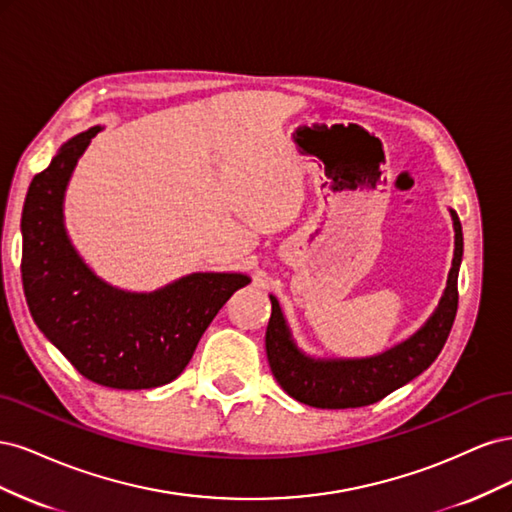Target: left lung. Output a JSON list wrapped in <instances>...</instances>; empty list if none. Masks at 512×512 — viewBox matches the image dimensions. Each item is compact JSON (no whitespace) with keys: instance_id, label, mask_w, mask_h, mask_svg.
Listing matches in <instances>:
<instances>
[{"instance_id":"obj_1","label":"left lung","mask_w":512,"mask_h":512,"mask_svg":"<svg viewBox=\"0 0 512 512\" xmlns=\"http://www.w3.org/2000/svg\"><path fill=\"white\" fill-rule=\"evenodd\" d=\"M455 228L453 267L436 312L406 342L367 359H312L292 342L280 303L271 294L267 327V359L275 380L301 404L312 408H361L376 404L399 386L408 384L438 359L457 316V277L463 256V232L451 209Z\"/></svg>"}]
</instances>
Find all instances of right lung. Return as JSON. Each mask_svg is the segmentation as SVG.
<instances>
[{
	"instance_id": "right-lung-1",
	"label": "right lung",
	"mask_w": 512,
	"mask_h": 512,
	"mask_svg": "<svg viewBox=\"0 0 512 512\" xmlns=\"http://www.w3.org/2000/svg\"><path fill=\"white\" fill-rule=\"evenodd\" d=\"M102 128L57 151L25 196L21 230L23 290L38 329L87 380L111 389H156L175 380L243 273H192L156 292L108 286L72 247L64 194L72 170Z\"/></svg>"
}]
</instances>
